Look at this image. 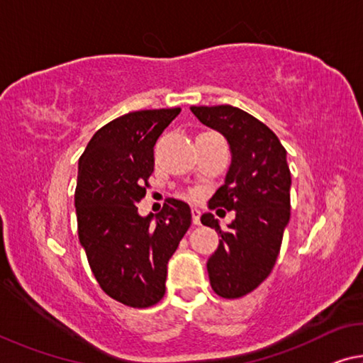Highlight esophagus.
Returning <instances> with one entry per match:
<instances>
[{"label": "esophagus", "instance_id": "1", "mask_svg": "<svg viewBox=\"0 0 363 363\" xmlns=\"http://www.w3.org/2000/svg\"><path fill=\"white\" fill-rule=\"evenodd\" d=\"M192 221L195 226H199L200 224V210L199 208H192Z\"/></svg>", "mask_w": 363, "mask_h": 363}]
</instances>
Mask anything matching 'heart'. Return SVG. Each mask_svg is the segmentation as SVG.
I'll return each instance as SVG.
<instances>
[{
    "label": "heart",
    "instance_id": "obj_1",
    "mask_svg": "<svg viewBox=\"0 0 363 363\" xmlns=\"http://www.w3.org/2000/svg\"><path fill=\"white\" fill-rule=\"evenodd\" d=\"M191 195H192V197H197L199 192H197V191H194V192H191Z\"/></svg>",
    "mask_w": 363,
    "mask_h": 363
}]
</instances>
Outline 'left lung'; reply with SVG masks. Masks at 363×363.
Here are the masks:
<instances>
[{
	"mask_svg": "<svg viewBox=\"0 0 363 363\" xmlns=\"http://www.w3.org/2000/svg\"><path fill=\"white\" fill-rule=\"evenodd\" d=\"M200 123L226 137L231 166L223 186L210 199L211 210L235 211L221 231L205 213L200 221L221 235L208 262L211 289L224 298H238L257 289L278 258L291 216V171L286 148L262 121L231 105L192 106Z\"/></svg>",
	"mask_w": 363,
	"mask_h": 363,
	"instance_id": "1",
	"label": "left lung"
}]
</instances>
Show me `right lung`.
Returning <instances> with one entry per match:
<instances>
[{
  "label": "right lung",
  "instance_id": "1",
  "mask_svg": "<svg viewBox=\"0 0 363 363\" xmlns=\"http://www.w3.org/2000/svg\"><path fill=\"white\" fill-rule=\"evenodd\" d=\"M181 108L143 109L113 119L79 160L74 195L77 233L91 273L106 294L147 308L166 291L168 262L191 228V206L166 199L157 216H140L152 176L153 147Z\"/></svg>",
  "mask_w": 363,
  "mask_h": 363
}]
</instances>
